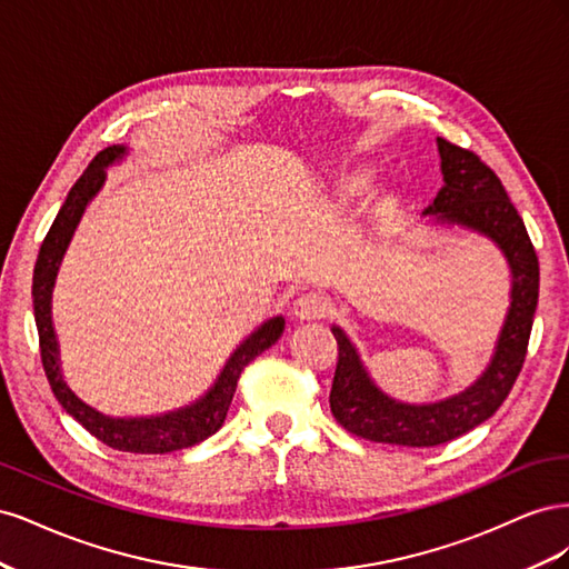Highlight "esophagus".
Wrapping results in <instances>:
<instances>
[{
  "instance_id": "obj_1",
  "label": "esophagus",
  "mask_w": 569,
  "mask_h": 569,
  "mask_svg": "<svg viewBox=\"0 0 569 569\" xmlns=\"http://www.w3.org/2000/svg\"><path fill=\"white\" fill-rule=\"evenodd\" d=\"M327 311H330V306H327V301L318 295H303L301 299L295 301V308H291V313L301 322L320 320L327 316Z\"/></svg>"
}]
</instances>
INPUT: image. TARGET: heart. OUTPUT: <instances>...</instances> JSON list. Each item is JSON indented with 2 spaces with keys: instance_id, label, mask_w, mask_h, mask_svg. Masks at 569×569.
<instances>
[{
  "instance_id": "heart-1",
  "label": "heart",
  "mask_w": 569,
  "mask_h": 569,
  "mask_svg": "<svg viewBox=\"0 0 569 569\" xmlns=\"http://www.w3.org/2000/svg\"><path fill=\"white\" fill-rule=\"evenodd\" d=\"M366 187H368V178L366 176H347V178H341L337 182L335 194H337V199L341 203H347V201H353V199H358L360 194H363Z\"/></svg>"
}]
</instances>
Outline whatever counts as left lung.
Segmentation results:
<instances>
[{
    "label": "left lung",
    "instance_id": "left-lung-1",
    "mask_svg": "<svg viewBox=\"0 0 569 569\" xmlns=\"http://www.w3.org/2000/svg\"><path fill=\"white\" fill-rule=\"evenodd\" d=\"M437 149L443 187L422 216L432 218L435 228H462L487 237L503 253L510 270V306L489 366L468 389L449 399L435 403L396 401L375 385L349 335L339 325H332L339 343L330 391L332 416L360 439L410 449L451 441L489 420L501 408L522 370L539 301V258L501 180L468 149L441 137H437Z\"/></svg>",
    "mask_w": 569,
    "mask_h": 569
}]
</instances>
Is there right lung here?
<instances>
[{"label": "right lung", "instance_id": "1", "mask_svg": "<svg viewBox=\"0 0 569 569\" xmlns=\"http://www.w3.org/2000/svg\"><path fill=\"white\" fill-rule=\"evenodd\" d=\"M128 147L113 144L99 151L88 170L68 192L57 220L44 237L38 253L36 272H32V308H36V322L40 335V353L44 375L57 401L63 406L68 416L76 418L92 437L101 443L111 446L116 451L126 453H170L189 449L203 439L216 435L226 422V416L232 403L237 389V380L242 370L251 363L256 356L270 349L284 332V318L274 316L258 325L256 330L239 343L222 366L216 382L197 401L187 403L178 410L161 412V416H142V418H113L84 403L80 396L66 385L61 372L59 341L54 332V320H51V291H54L57 274L63 261V253L71 244L78 222L88 209V203L99 194V189L107 182V168L120 163L128 157Z\"/></svg>", "mask_w": 569, "mask_h": 569}]
</instances>
